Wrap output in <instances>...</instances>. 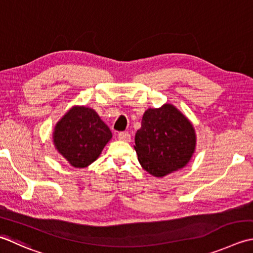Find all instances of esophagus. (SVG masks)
Listing matches in <instances>:
<instances>
[{"label":"esophagus","mask_w":253,"mask_h":253,"mask_svg":"<svg viewBox=\"0 0 253 253\" xmlns=\"http://www.w3.org/2000/svg\"><path fill=\"white\" fill-rule=\"evenodd\" d=\"M118 139L122 140V141H130L131 140V137L128 132L125 131H122L118 133Z\"/></svg>","instance_id":"34e87169"}]
</instances>
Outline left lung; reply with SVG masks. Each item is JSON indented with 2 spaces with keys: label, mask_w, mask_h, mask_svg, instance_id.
<instances>
[{
  "label": "left lung",
  "mask_w": 253,
  "mask_h": 253,
  "mask_svg": "<svg viewBox=\"0 0 253 253\" xmlns=\"http://www.w3.org/2000/svg\"><path fill=\"white\" fill-rule=\"evenodd\" d=\"M141 167L162 177L184 168L195 151L196 135L191 122L172 104L149 108L135 136Z\"/></svg>",
  "instance_id": "left-lung-1"
}]
</instances>
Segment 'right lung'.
Here are the masks:
<instances>
[{
  "mask_svg": "<svg viewBox=\"0 0 253 253\" xmlns=\"http://www.w3.org/2000/svg\"><path fill=\"white\" fill-rule=\"evenodd\" d=\"M112 132L90 107L74 106L57 123L53 143L74 168H86L100 157Z\"/></svg>",
  "mask_w": 253,
  "mask_h": 253,
  "instance_id": "1",
  "label": "right lung"
}]
</instances>
